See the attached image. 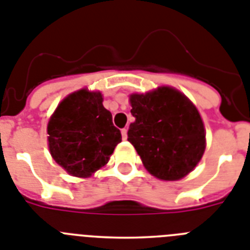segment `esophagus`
<instances>
[{
    "instance_id": "34e87169",
    "label": "esophagus",
    "mask_w": 250,
    "mask_h": 250,
    "mask_svg": "<svg viewBox=\"0 0 250 250\" xmlns=\"http://www.w3.org/2000/svg\"><path fill=\"white\" fill-rule=\"evenodd\" d=\"M121 135H123V139L126 140L127 139V129L125 127V129L121 130Z\"/></svg>"
}]
</instances>
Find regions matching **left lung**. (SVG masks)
<instances>
[{
  "instance_id": "obj_1",
  "label": "left lung",
  "mask_w": 250,
  "mask_h": 250,
  "mask_svg": "<svg viewBox=\"0 0 250 250\" xmlns=\"http://www.w3.org/2000/svg\"><path fill=\"white\" fill-rule=\"evenodd\" d=\"M127 140L149 173L159 180L177 181L197 166L205 151V129L197 108L170 87L146 95H131Z\"/></svg>"
}]
</instances>
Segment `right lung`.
<instances>
[{
    "instance_id": "add662e5",
    "label": "right lung",
    "mask_w": 250,
    "mask_h": 250,
    "mask_svg": "<svg viewBox=\"0 0 250 250\" xmlns=\"http://www.w3.org/2000/svg\"><path fill=\"white\" fill-rule=\"evenodd\" d=\"M100 92L81 89L63 100L48 124L49 149L68 173L89 177L104 167L121 142L120 130Z\"/></svg>"
}]
</instances>
